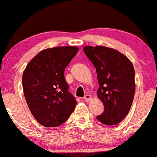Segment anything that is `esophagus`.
I'll list each match as a JSON object with an SVG mask.
<instances>
[{
  "label": "esophagus",
  "instance_id": "34e87169",
  "mask_svg": "<svg viewBox=\"0 0 157 157\" xmlns=\"http://www.w3.org/2000/svg\"><path fill=\"white\" fill-rule=\"evenodd\" d=\"M84 99H85V101H90V100L92 99V97L90 96V94H86L85 97H84Z\"/></svg>",
  "mask_w": 157,
  "mask_h": 157
}]
</instances>
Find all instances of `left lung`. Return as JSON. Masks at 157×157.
I'll use <instances>...</instances> for the list:
<instances>
[{"label":"left lung","mask_w":157,"mask_h":157,"mask_svg":"<svg viewBox=\"0 0 157 157\" xmlns=\"http://www.w3.org/2000/svg\"><path fill=\"white\" fill-rule=\"evenodd\" d=\"M84 52L97 71L98 97L104 106L97 116L101 123L114 125L128 113L135 91V69L127 56L104 46H85Z\"/></svg>","instance_id":"1"}]
</instances>
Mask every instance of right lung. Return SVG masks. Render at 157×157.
Segmentation results:
<instances>
[{
	"mask_svg": "<svg viewBox=\"0 0 157 157\" xmlns=\"http://www.w3.org/2000/svg\"><path fill=\"white\" fill-rule=\"evenodd\" d=\"M78 51L75 46L45 49L24 70L22 88L26 103L35 119L43 126L62 125L75 109L77 101L68 90L64 72Z\"/></svg>",
	"mask_w": 157,
	"mask_h": 157,
	"instance_id": "right-lung-1",
	"label": "right lung"
}]
</instances>
